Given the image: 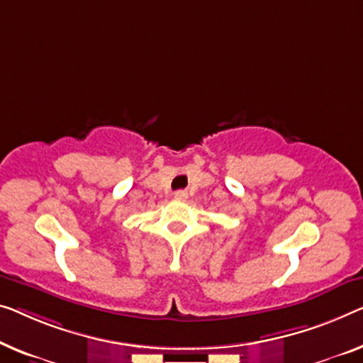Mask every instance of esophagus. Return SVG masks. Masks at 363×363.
<instances>
[{
	"mask_svg": "<svg viewBox=\"0 0 363 363\" xmlns=\"http://www.w3.org/2000/svg\"><path fill=\"white\" fill-rule=\"evenodd\" d=\"M174 199L186 200L187 199V192L186 191H177V192H174Z\"/></svg>",
	"mask_w": 363,
	"mask_h": 363,
	"instance_id": "esophagus-1",
	"label": "esophagus"
}]
</instances>
